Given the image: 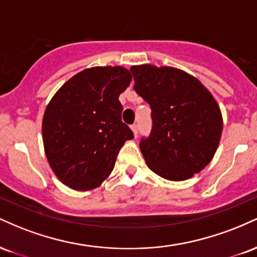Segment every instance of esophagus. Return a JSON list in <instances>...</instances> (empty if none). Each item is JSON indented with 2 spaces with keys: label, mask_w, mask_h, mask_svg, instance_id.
Segmentation results:
<instances>
[{
  "label": "esophagus",
  "mask_w": 257,
  "mask_h": 257,
  "mask_svg": "<svg viewBox=\"0 0 257 257\" xmlns=\"http://www.w3.org/2000/svg\"><path fill=\"white\" fill-rule=\"evenodd\" d=\"M131 128H132L133 133H134V137L137 138V137H138V132H139V128H138V124H137V123H134V124H132V125H131Z\"/></svg>",
  "instance_id": "34e87169"
}]
</instances>
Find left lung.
<instances>
[{
  "instance_id": "obj_1",
  "label": "left lung",
  "mask_w": 257,
  "mask_h": 257,
  "mask_svg": "<svg viewBox=\"0 0 257 257\" xmlns=\"http://www.w3.org/2000/svg\"><path fill=\"white\" fill-rule=\"evenodd\" d=\"M131 71L134 90L151 107V133L140 140L147 166L167 180L192 178L219 146V105L198 79L181 70L138 65Z\"/></svg>"
}]
</instances>
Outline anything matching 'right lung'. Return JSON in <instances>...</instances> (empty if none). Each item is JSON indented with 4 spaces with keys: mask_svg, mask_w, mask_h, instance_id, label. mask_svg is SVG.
<instances>
[{
    "mask_svg": "<svg viewBox=\"0 0 257 257\" xmlns=\"http://www.w3.org/2000/svg\"><path fill=\"white\" fill-rule=\"evenodd\" d=\"M131 81L124 67H91L70 78L53 96L43 117V145L64 185L88 191L110 175L119 150L134 138L122 122L118 100Z\"/></svg>",
    "mask_w": 257,
    "mask_h": 257,
    "instance_id": "right-lung-1",
    "label": "right lung"
}]
</instances>
